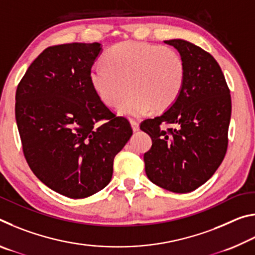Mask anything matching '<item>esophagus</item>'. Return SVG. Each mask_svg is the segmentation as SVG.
<instances>
[{"label":"esophagus","instance_id":"obj_1","mask_svg":"<svg viewBox=\"0 0 255 255\" xmlns=\"http://www.w3.org/2000/svg\"><path fill=\"white\" fill-rule=\"evenodd\" d=\"M130 126L132 128V131H138V130H139V124H138L137 122H135V120H130Z\"/></svg>","mask_w":255,"mask_h":255}]
</instances>
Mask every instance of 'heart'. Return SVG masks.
<instances>
[{"instance_id": "1", "label": "heart", "mask_w": 255, "mask_h": 255, "mask_svg": "<svg viewBox=\"0 0 255 255\" xmlns=\"http://www.w3.org/2000/svg\"><path fill=\"white\" fill-rule=\"evenodd\" d=\"M105 63L90 71V82L99 99L109 107L117 106L120 115L140 117L163 111L175 102L185 80L184 60L167 46L124 41L105 56Z\"/></svg>"}]
</instances>
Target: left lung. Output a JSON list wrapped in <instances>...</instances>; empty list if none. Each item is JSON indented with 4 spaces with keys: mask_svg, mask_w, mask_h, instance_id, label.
Returning a JSON list of instances; mask_svg holds the SVG:
<instances>
[{
    "mask_svg": "<svg viewBox=\"0 0 255 255\" xmlns=\"http://www.w3.org/2000/svg\"><path fill=\"white\" fill-rule=\"evenodd\" d=\"M164 42L182 56L185 80L173 105L140 125L152 138V147L144 154L145 172L158 187L185 193L207 182L225 157L232 101L213 56L183 39Z\"/></svg>",
    "mask_w": 255,
    "mask_h": 255,
    "instance_id": "obj_1",
    "label": "left lung"
}]
</instances>
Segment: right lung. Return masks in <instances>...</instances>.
I'll list each match as a JSON object with an SVG mask.
<instances>
[{"label":"right lung","instance_id":"right-lung-1","mask_svg":"<svg viewBox=\"0 0 255 255\" xmlns=\"http://www.w3.org/2000/svg\"><path fill=\"white\" fill-rule=\"evenodd\" d=\"M101 51L99 42L48 47L15 93V120L30 169L73 199L109 184L114 158L132 135L128 120L116 117L92 89L90 71Z\"/></svg>","mask_w":255,"mask_h":255}]
</instances>
